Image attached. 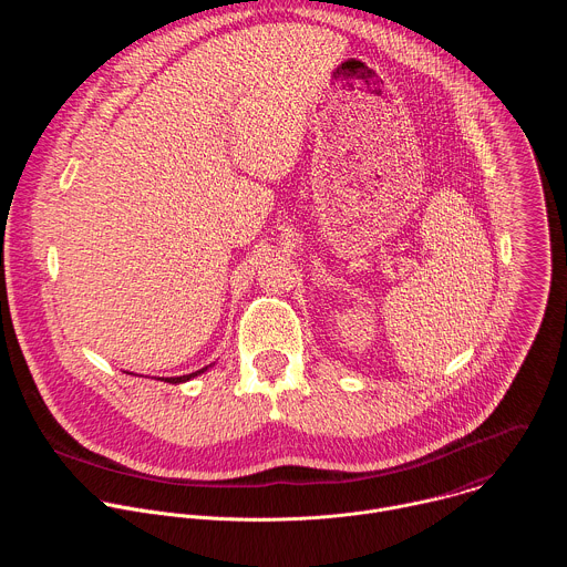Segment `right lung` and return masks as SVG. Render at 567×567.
I'll list each match as a JSON object with an SVG mask.
<instances>
[{
    "mask_svg": "<svg viewBox=\"0 0 567 567\" xmlns=\"http://www.w3.org/2000/svg\"><path fill=\"white\" fill-rule=\"evenodd\" d=\"M204 370H197V372H193V374H184V377H171V379H166L168 383H184V381H188V379H193V377H197V374H202Z\"/></svg>",
    "mask_w": 567,
    "mask_h": 567,
    "instance_id": "add662e5",
    "label": "right lung"
}]
</instances>
